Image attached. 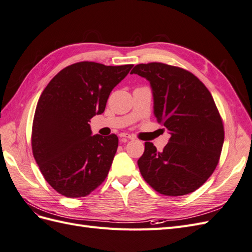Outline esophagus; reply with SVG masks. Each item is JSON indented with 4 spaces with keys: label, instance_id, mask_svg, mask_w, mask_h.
<instances>
[{
    "label": "esophagus",
    "instance_id": "34e87169",
    "mask_svg": "<svg viewBox=\"0 0 252 252\" xmlns=\"http://www.w3.org/2000/svg\"><path fill=\"white\" fill-rule=\"evenodd\" d=\"M120 138H123V139H128V140H133L134 136L129 134V133H126V132H122L120 133Z\"/></svg>",
    "mask_w": 252,
    "mask_h": 252
}]
</instances>
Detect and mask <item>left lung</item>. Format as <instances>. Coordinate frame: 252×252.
Here are the masks:
<instances>
[{"mask_svg":"<svg viewBox=\"0 0 252 252\" xmlns=\"http://www.w3.org/2000/svg\"><path fill=\"white\" fill-rule=\"evenodd\" d=\"M150 82L155 116L169 130L162 152L150 142L138 165L156 191L185 195L200 188L219 163L224 126L209 90L195 75L163 63L135 65L130 72Z\"/></svg>","mask_w":252,"mask_h":252,"instance_id":"left-lung-1","label":"left lung"}]
</instances>
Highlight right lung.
Listing matches in <instances>:
<instances>
[{
    "label": "right lung",
    "instance_id": "obj_1",
    "mask_svg": "<svg viewBox=\"0 0 252 252\" xmlns=\"http://www.w3.org/2000/svg\"><path fill=\"white\" fill-rule=\"evenodd\" d=\"M132 64L79 62L55 75L37 102L32 154L48 184L67 197L86 196L105 181L119 139L91 135L90 119L104 112L111 90Z\"/></svg>",
    "mask_w": 252,
    "mask_h": 252
}]
</instances>
